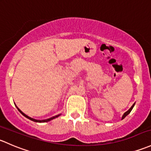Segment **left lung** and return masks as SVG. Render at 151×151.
I'll return each instance as SVG.
<instances>
[{"label":"left lung","instance_id":"left-lung-1","mask_svg":"<svg viewBox=\"0 0 151 151\" xmlns=\"http://www.w3.org/2000/svg\"><path fill=\"white\" fill-rule=\"evenodd\" d=\"M134 104H133V105H132V107H131V108H130V109H129V110H128V111H127V112H125V113H124V115H123V116H122V119H124V118H125V117H126V116H127V115H128V114H129L130 113V112H131V111H132V109H133V107H134Z\"/></svg>","mask_w":151,"mask_h":151}]
</instances>
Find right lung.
I'll use <instances>...</instances> for the list:
<instances>
[{"mask_svg": "<svg viewBox=\"0 0 151 151\" xmlns=\"http://www.w3.org/2000/svg\"><path fill=\"white\" fill-rule=\"evenodd\" d=\"M17 109H18L19 110V111L20 112V113H21L22 115L23 116H24L25 117H26V118H27V119H30L31 120V121H33V122H40V123H41V122H49V121H50V120H52V119H55V118H56V117H58V116H60V115H57V116H53V117H51V118H50V119H45V120H37V119H32V118H31V117H29L28 116H27L26 114H24L23 113V112L21 110H20L19 109L18 107H17Z\"/></svg>", "mask_w": 151, "mask_h": 151, "instance_id": "right-lung-1", "label": "right lung"}]
</instances>
